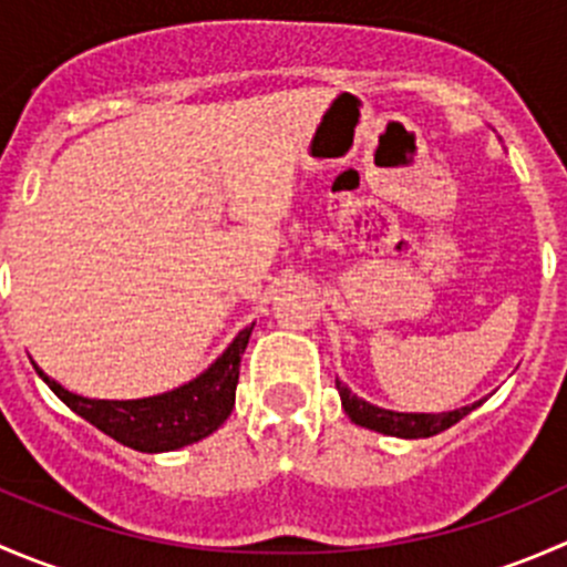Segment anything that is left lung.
Returning a JSON list of instances; mask_svg holds the SVG:
<instances>
[{
	"label": "left lung",
	"instance_id": "1",
	"mask_svg": "<svg viewBox=\"0 0 567 567\" xmlns=\"http://www.w3.org/2000/svg\"><path fill=\"white\" fill-rule=\"evenodd\" d=\"M337 392H340L342 409L351 416V422L357 425L370 427L375 433H384V436H398V439H427L436 436V433L447 431L455 422H461L468 411L477 409L480 403L463 405V409L455 411H442V414H403V411H390L379 409V405L368 403V400L357 398L351 390H348L342 381H337Z\"/></svg>",
	"mask_w": 567,
	"mask_h": 567
}]
</instances>
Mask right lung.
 Masks as SVG:
<instances>
[{
    "mask_svg": "<svg viewBox=\"0 0 567 567\" xmlns=\"http://www.w3.org/2000/svg\"><path fill=\"white\" fill-rule=\"evenodd\" d=\"M251 329H255V323L238 331V337L227 346V351L205 373H199L197 379L177 386L173 392L153 394V398H82V394L68 392L65 386L49 379L38 364L35 370L68 409L76 411L82 420H87L101 433L112 436L114 442L125 444L131 450H140V453H173V450H181L186 444L210 436L230 416L233 405H236L241 357L247 351Z\"/></svg>",
    "mask_w": 567,
    "mask_h": 567,
    "instance_id": "add662e5",
    "label": "right lung"
}]
</instances>
